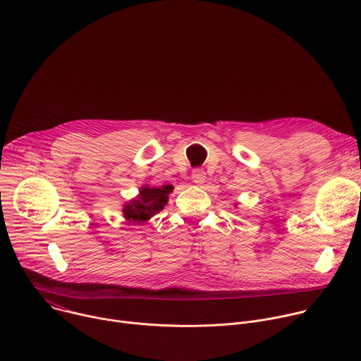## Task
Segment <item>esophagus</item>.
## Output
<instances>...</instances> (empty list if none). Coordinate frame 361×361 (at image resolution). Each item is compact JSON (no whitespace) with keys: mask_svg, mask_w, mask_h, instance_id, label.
Wrapping results in <instances>:
<instances>
[{"mask_svg":"<svg viewBox=\"0 0 361 361\" xmlns=\"http://www.w3.org/2000/svg\"><path fill=\"white\" fill-rule=\"evenodd\" d=\"M191 177H192V181H194L197 185L204 184L205 178H207V177H205V171H204V170H201V169H195V170H192Z\"/></svg>","mask_w":361,"mask_h":361,"instance_id":"obj_1","label":"esophagus"}]
</instances>
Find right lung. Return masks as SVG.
I'll return each instance as SVG.
<instances>
[{
	"mask_svg": "<svg viewBox=\"0 0 361 361\" xmlns=\"http://www.w3.org/2000/svg\"><path fill=\"white\" fill-rule=\"evenodd\" d=\"M173 190L174 187L171 184L163 187H142L138 197L124 205V217L134 224L145 223L164 209L169 201V194Z\"/></svg>",
	"mask_w": 361,
	"mask_h": 361,
	"instance_id": "1",
	"label": "right lung"
}]
</instances>
